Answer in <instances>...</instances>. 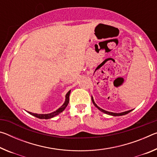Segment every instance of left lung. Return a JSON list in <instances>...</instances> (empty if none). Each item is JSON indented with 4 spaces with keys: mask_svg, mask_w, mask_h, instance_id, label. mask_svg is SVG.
I'll list each match as a JSON object with an SVG mask.
<instances>
[{
    "mask_svg": "<svg viewBox=\"0 0 157 157\" xmlns=\"http://www.w3.org/2000/svg\"><path fill=\"white\" fill-rule=\"evenodd\" d=\"M91 100L93 102V104L94 105V106L96 108H98V109H99L100 111H102V112L105 113L106 114H108V115H110V116H124V115H126V114L129 113V112H131L132 110H129V111H124V112H122V113H113V112H110V111H105L104 109H101L100 107H98V106L95 104V101L94 100V98L93 96H91Z\"/></svg>",
    "mask_w": 157,
    "mask_h": 157,
    "instance_id": "left-lung-1",
    "label": "left lung"
}]
</instances>
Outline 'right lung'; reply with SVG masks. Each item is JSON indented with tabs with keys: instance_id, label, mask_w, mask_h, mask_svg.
<instances>
[{
	"instance_id": "right-lung-1",
	"label": "right lung",
	"mask_w": 157,
	"mask_h": 157,
	"mask_svg": "<svg viewBox=\"0 0 157 157\" xmlns=\"http://www.w3.org/2000/svg\"><path fill=\"white\" fill-rule=\"evenodd\" d=\"M70 94H71V90L67 93V94H66V96H65L66 99H65L64 102H63V104L62 106H61V107L59 109H57L56 111H53V112H52V113L40 114V113H32V112H30V111H27V112L28 113L31 114L32 116H35V117H36V118H40V119H49V118H53V117H55V116H56L57 115H59V114L61 112H62V111L65 109L66 107H67V105H68V102H69V95H70Z\"/></svg>"
}]
</instances>
